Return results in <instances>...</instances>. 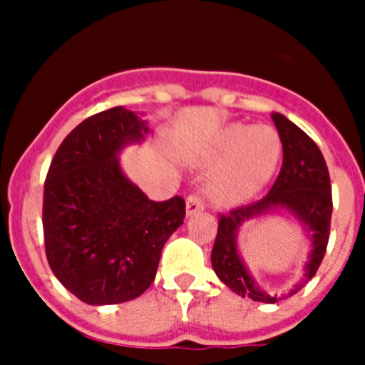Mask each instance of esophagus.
Instances as JSON below:
<instances>
[{
  "instance_id": "1",
  "label": "esophagus",
  "mask_w": 365,
  "mask_h": 365,
  "mask_svg": "<svg viewBox=\"0 0 365 365\" xmlns=\"http://www.w3.org/2000/svg\"><path fill=\"white\" fill-rule=\"evenodd\" d=\"M202 210H205V202H202V199L199 197V195H190V197L186 199V214L193 215Z\"/></svg>"
}]
</instances>
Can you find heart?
Listing matches in <instances>:
<instances>
[{
	"mask_svg": "<svg viewBox=\"0 0 365 365\" xmlns=\"http://www.w3.org/2000/svg\"><path fill=\"white\" fill-rule=\"evenodd\" d=\"M282 157V140L267 125L230 124L214 135L199 155V164L218 168L208 177L206 192L222 206L252 199L270 180Z\"/></svg>",
	"mask_w": 365,
	"mask_h": 365,
	"instance_id": "heart-1",
	"label": "heart"
}]
</instances>
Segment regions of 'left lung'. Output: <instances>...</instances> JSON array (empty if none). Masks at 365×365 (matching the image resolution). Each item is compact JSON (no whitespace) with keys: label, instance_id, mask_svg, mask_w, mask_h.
I'll list each match as a JSON object with an SVG mask.
<instances>
[{"label":"left lung","instance_id":"8db88e82","mask_svg":"<svg viewBox=\"0 0 365 365\" xmlns=\"http://www.w3.org/2000/svg\"><path fill=\"white\" fill-rule=\"evenodd\" d=\"M272 120L283 146V164L278 179L263 199L219 217L217 237L212 248V267L217 278L241 298L261 303H276L296 294L314 276L327 248L333 214L331 179L320 148L282 113H272ZM276 211L291 213L306 228L309 237L304 279L283 297L269 295L257 285L237 247L239 230L245 222Z\"/></svg>","mask_w":365,"mask_h":365}]
</instances>
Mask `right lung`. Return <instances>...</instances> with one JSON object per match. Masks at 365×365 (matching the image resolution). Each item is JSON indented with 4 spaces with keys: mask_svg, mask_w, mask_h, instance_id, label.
<instances>
[{
    "mask_svg": "<svg viewBox=\"0 0 365 365\" xmlns=\"http://www.w3.org/2000/svg\"><path fill=\"white\" fill-rule=\"evenodd\" d=\"M148 133V120L122 106L96 113L63 138L45 179L47 261L67 291L89 305L143 294L164 243L185 219V199L151 201L122 172L118 155Z\"/></svg>",
    "mask_w": 365,
    "mask_h": 365,
    "instance_id": "1",
    "label": "right lung"
}]
</instances>
